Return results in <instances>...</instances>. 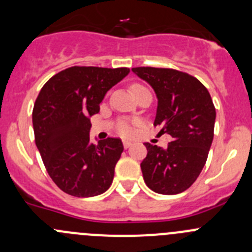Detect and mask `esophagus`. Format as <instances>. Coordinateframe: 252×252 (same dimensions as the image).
<instances>
[{"label": "esophagus", "mask_w": 252, "mask_h": 252, "mask_svg": "<svg viewBox=\"0 0 252 252\" xmlns=\"http://www.w3.org/2000/svg\"><path fill=\"white\" fill-rule=\"evenodd\" d=\"M123 146H124V149H128V147L131 146V142H130V141L124 140V141H123Z\"/></svg>", "instance_id": "34e87169"}]
</instances>
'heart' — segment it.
<instances>
[{"label": "heart", "mask_w": 252, "mask_h": 252, "mask_svg": "<svg viewBox=\"0 0 252 252\" xmlns=\"http://www.w3.org/2000/svg\"><path fill=\"white\" fill-rule=\"evenodd\" d=\"M141 89L145 88L140 85V84H134V85H131V91H133V93L141 90ZM117 131L123 136H131L134 133V128L129 121H119L118 123H117Z\"/></svg>", "instance_id": "heart-1"}]
</instances>
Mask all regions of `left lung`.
I'll return each mask as SVG.
<instances>
[{
  "instance_id": "obj_1",
  "label": "left lung",
  "mask_w": 252,
  "mask_h": 252,
  "mask_svg": "<svg viewBox=\"0 0 252 252\" xmlns=\"http://www.w3.org/2000/svg\"><path fill=\"white\" fill-rule=\"evenodd\" d=\"M131 70L156 93L154 124L162 126L161 133L173 138L166 149L145 142L142 177L157 194H179L191 187L207 159L216 119L212 98L201 81L188 73L154 67Z\"/></svg>"
}]
</instances>
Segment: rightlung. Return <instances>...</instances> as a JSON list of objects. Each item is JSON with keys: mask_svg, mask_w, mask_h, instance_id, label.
I'll use <instances>...</instances> for the list:
<instances>
[{"mask_svg": "<svg viewBox=\"0 0 252 252\" xmlns=\"http://www.w3.org/2000/svg\"><path fill=\"white\" fill-rule=\"evenodd\" d=\"M129 68L70 67L42 86L32 110L35 144L51 179L62 191L91 197L111 187L123 152L121 139L90 142V117Z\"/></svg>", "mask_w": 252, "mask_h": 252, "instance_id": "add662e5", "label": "right lung"}]
</instances>
